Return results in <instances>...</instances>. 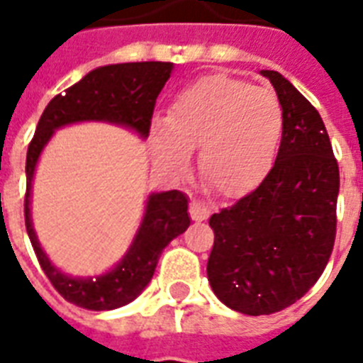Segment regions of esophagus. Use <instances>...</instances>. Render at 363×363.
<instances>
[{"mask_svg": "<svg viewBox=\"0 0 363 363\" xmlns=\"http://www.w3.org/2000/svg\"><path fill=\"white\" fill-rule=\"evenodd\" d=\"M190 216H192L194 222L207 220V218H209V207L194 199L192 203H190Z\"/></svg>", "mask_w": 363, "mask_h": 363, "instance_id": "1", "label": "esophagus"}]
</instances>
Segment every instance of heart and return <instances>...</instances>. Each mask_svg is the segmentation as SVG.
<instances>
[{
  "label": "heart",
  "mask_w": 363,
  "mask_h": 363,
  "mask_svg": "<svg viewBox=\"0 0 363 363\" xmlns=\"http://www.w3.org/2000/svg\"><path fill=\"white\" fill-rule=\"evenodd\" d=\"M284 116L267 88L230 75H207L171 99L167 116H154L148 145L158 167L182 173L198 147L199 175L224 198L258 186L275 164Z\"/></svg>",
  "instance_id": "b5f03b06"
}]
</instances>
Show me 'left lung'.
<instances>
[{
	"mask_svg": "<svg viewBox=\"0 0 363 363\" xmlns=\"http://www.w3.org/2000/svg\"><path fill=\"white\" fill-rule=\"evenodd\" d=\"M269 79L284 116L275 165L254 192L211 216V288L242 315H271L318 281L335 241L339 167L318 111L279 71Z\"/></svg>",
	"mask_w": 363,
	"mask_h": 363,
	"instance_id": "1",
	"label": "left lung"
}]
</instances>
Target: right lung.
Returning a JSON list of instances; mask_svg holds the SVG:
<instances>
[{"label":"right lung","instance_id":"add662e5","mask_svg":"<svg viewBox=\"0 0 363 363\" xmlns=\"http://www.w3.org/2000/svg\"><path fill=\"white\" fill-rule=\"evenodd\" d=\"M175 65L169 62H128L96 67L58 94L43 111L26 156V230L45 275L64 299L90 311H113L131 303L148 286L160 254L190 226L188 198L179 190L150 192L141 224L131 245L109 271L94 277H73L52 264L37 239L31 220L33 177L43 150L54 131L81 122H105L147 139L154 104Z\"/></svg>","mask_w":363,"mask_h":363}]
</instances>
